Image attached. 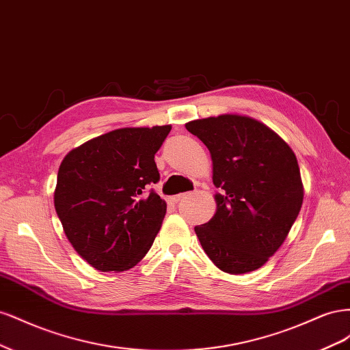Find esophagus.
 Instances as JSON below:
<instances>
[{"mask_svg": "<svg viewBox=\"0 0 350 350\" xmlns=\"http://www.w3.org/2000/svg\"><path fill=\"white\" fill-rule=\"evenodd\" d=\"M185 197H187V194H178V196H174L171 200L174 201V203H179V201H181Z\"/></svg>", "mask_w": 350, "mask_h": 350, "instance_id": "esophagus-1", "label": "esophagus"}]
</instances>
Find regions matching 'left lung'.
Here are the masks:
<instances>
[{"mask_svg":"<svg viewBox=\"0 0 350 350\" xmlns=\"http://www.w3.org/2000/svg\"><path fill=\"white\" fill-rule=\"evenodd\" d=\"M210 150L217 210L194 230L208 258L225 273L260 269L299 215L304 188L296 156L267 125L241 115L185 124Z\"/></svg>","mask_w":350,"mask_h":350,"instance_id":"8db88e82","label":"left lung"}]
</instances>
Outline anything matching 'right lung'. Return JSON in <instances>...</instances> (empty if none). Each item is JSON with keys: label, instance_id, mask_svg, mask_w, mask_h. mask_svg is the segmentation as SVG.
<instances>
[{"label": "right lung", "instance_id": "obj_1", "mask_svg": "<svg viewBox=\"0 0 350 350\" xmlns=\"http://www.w3.org/2000/svg\"><path fill=\"white\" fill-rule=\"evenodd\" d=\"M171 125L120 129L71 150L61 162L54 204L71 245L100 271L134 267L161 229L166 203L154 189V154Z\"/></svg>", "mask_w": 350, "mask_h": 350}]
</instances>
